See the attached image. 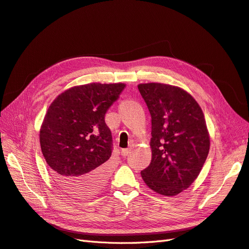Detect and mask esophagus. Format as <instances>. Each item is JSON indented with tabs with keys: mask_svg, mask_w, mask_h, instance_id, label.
Wrapping results in <instances>:
<instances>
[{
	"mask_svg": "<svg viewBox=\"0 0 249 249\" xmlns=\"http://www.w3.org/2000/svg\"><path fill=\"white\" fill-rule=\"evenodd\" d=\"M129 154H130V149L129 148L122 149V151H121V155H122L123 157H127Z\"/></svg>",
	"mask_w": 249,
	"mask_h": 249,
	"instance_id": "esophagus-1",
	"label": "esophagus"
}]
</instances>
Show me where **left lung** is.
I'll use <instances>...</instances> for the list:
<instances>
[{
  "instance_id": "8db88e82",
  "label": "left lung",
  "mask_w": 249,
  "mask_h": 249,
  "mask_svg": "<svg viewBox=\"0 0 249 249\" xmlns=\"http://www.w3.org/2000/svg\"><path fill=\"white\" fill-rule=\"evenodd\" d=\"M151 116V162L141 171L155 193L174 196L199 176L210 139L200 105L186 90L163 83L138 85Z\"/></svg>"
}]
</instances>
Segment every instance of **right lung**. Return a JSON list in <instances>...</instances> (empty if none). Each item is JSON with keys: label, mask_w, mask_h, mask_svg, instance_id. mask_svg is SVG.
I'll return each mask as SVG.
<instances>
[{"label": "right lung", "mask_w": 249, "mask_h": 249, "mask_svg": "<svg viewBox=\"0 0 249 249\" xmlns=\"http://www.w3.org/2000/svg\"><path fill=\"white\" fill-rule=\"evenodd\" d=\"M124 87V83L73 86L50 104L40 144L53 181L66 193L82 197L103 189L112 150L105 113Z\"/></svg>", "instance_id": "right-lung-1"}]
</instances>
